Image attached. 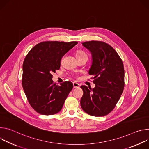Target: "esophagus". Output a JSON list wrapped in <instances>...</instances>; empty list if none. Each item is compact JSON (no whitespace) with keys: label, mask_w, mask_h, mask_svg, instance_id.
I'll use <instances>...</instances> for the list:
<instances>
[{"label":"esophagus","mask_w":149,"mask_h":149,"mask_svg":"<svg viewBox=\"0 0 149 149\" xmlns=\"http://www.w3.org/2000/svg\"><path fill=\"white\" fill-rule=\"evenodd\" d=\"M73 86H74V88H79V84L77 83V82H73Z\"/></svg>","instance_id":"1"}]
</instances>
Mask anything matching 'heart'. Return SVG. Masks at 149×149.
<instances>
[{
  "mask_svg": "<svg viewBox=\"0 0 149 149\" xmlns=\"http://www.w3.org/2000/svg\"><path fill=\"white\" fill-rule=\"evenodd\" d=\"M85 55H87V54L82 51H78L76 52V56H85Z\"/></svg>",
  "mask_w": 149,
  "mask_h": 149,
  "instance_id": "b5f03b06",
  "label": "heart"
}]
</instances>
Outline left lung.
I'll list each match as a JSON object with an SVG mask.
<instances>
[{
  "label": "left lung",
  "mask_w": 149,
  "mask_h": 149,
  "mask_svg": "<svg viewBox=\"0 0 149 149\" xmlns=\"http://www.w3.org/2000/svg\"><path fill=\"white\" fill-rule=\"evenodd\" d=\"M92 55L89 74L94 75V88L82 86L84 94L81 108L89 115L101 117L109 114L119 100L124 87V70L123 61L108 44L101 41L82 43Z\"/></svg>",
  "instance_id": "1"
}]
</instances>
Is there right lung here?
<instances>
[{
	"instance_id": "add662e5",
	"label": "right lung",
	"mask_w": 149,
	"mask_h": 149,
	"mask_svg": "<svg viewBox=\"0 0 149 149\" xmlns=\"http://www.w3.org/2000/svg\"><path fill=\"white\" fill-rule=\"evenodd\" d=\"M77 44L76 41L42 42L26 56L22 87L29 103L37 113L53 115L62 109L73 84L65 81L58 86L53 82L51 74L60 68L62 57Z\"/></svg>"
}]
</instances>
